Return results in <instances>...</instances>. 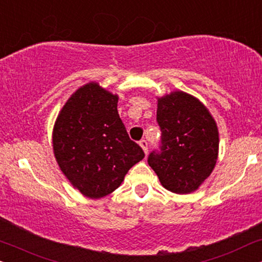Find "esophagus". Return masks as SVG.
I'll use <instances>...</instances> for the list:
<instances>
[{"instance_id":"1","label":"esophagus","mask_w":262,"mask_h":262,"mask_svg":"<svg viewBox=\"0 0 262 262\" xmlns=\"http://www.w3.org/2000/svg\"><path fill=\"white\" fill-rule=\"evenodd\" d=\"M139 144H140L141 148L144 149L145 155H147V152H148V144H147V141H146L145 139H142V140H140V142H139Z\"/></svg>"}]
</instances>
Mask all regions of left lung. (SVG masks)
<instances>
[{
  "instance_id": "obj_1",
  "label": "left lung",
  "mask_w": 262,
  "mask_h": 262,
  "mask_svg": "<svg viewBox=\"0 0 262 262\" xmlns=\"http://www.w3.org/2000/svg\"><path fill=\"white\" fill-rule=\"evenodd\" d=\"M159 149L148 156L162 186L176 194L196 190L218 158L219 134L210 111L195 97L176 91L158 98Z\"/></svg>"
}]
</instances>
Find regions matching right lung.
I'll use <instances>...</instances> for the list:
<instances>
[{"label": "right lung", "mask_w": 262, "mask_h": 262, "mask_svg": "<svg viewBox=\"0 0 262 262\" xmlns=\"http://www.w3.org/2000/svg\"><path fill=\"white\" fill-rule=\"evenodd\" d=\"M117 102L116 95L90 82L73 93L55 122V158L73 187L87 198L113 193L145 157L129 139Z\"/></svg>", "instance_id": "obj_1"}]
</instances>
